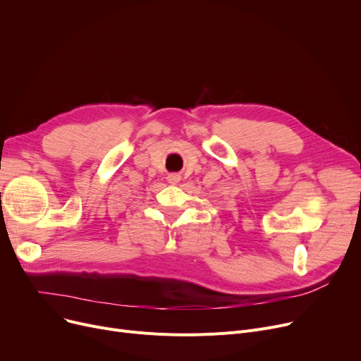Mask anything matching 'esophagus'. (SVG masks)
I'll return each instance as SVG.
<instances>
[{"instance_id": "34e87169", "label": "esophagus", "mask_w": 361, "mask_h": 361, "mask_svg": "<svg viewBox=\"0 0 361 361\" xmlns=\"http://www.w3.org/2000/svg\"><path fill=\"white\" fill-rule=\"evenodd\" d=\"M180 180H181V176H180V174H177V173H173V174H169V176L166 177V181H168L171 185H176V184H178V183H180Z\"/></svg>"}]
</instances>
